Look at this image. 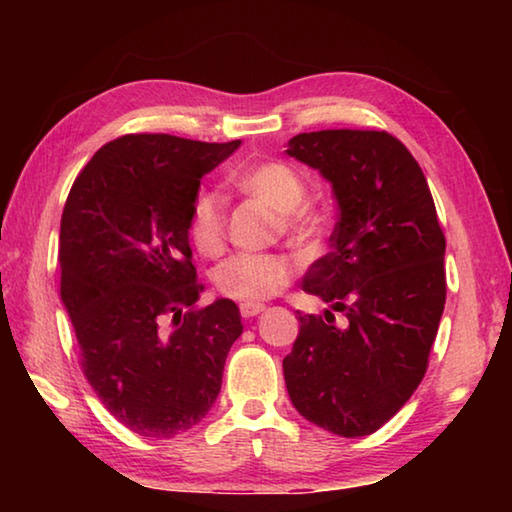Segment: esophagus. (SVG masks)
<instances>
[{
	"instance_id": "obj_1",
	"label": "esophagus",
	"mask_w": 512,
	"mask_h": 512,
	"mask_svg": "<svg viewBox=\"0 0 512 512\" xmlns=\"http://www.w3.org/2000/svg\"><path fill=\"white\" fill-rule=\"evenodd\" d=\"M239 311H241V316H244V318H253L257 314H262L264 305H262V302H241Z\"/></svg>"
}]
</instances>
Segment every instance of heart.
I'll return each instance as SVG.
<instances>
[{
    "label": "heart",
    "instance_id": "1",
    "mask_svg": "<svg viewBox=\"0 0 512 512\" xmlns=\"http://www.w3.org/2000/svg\"><path fill=\"white\" fill-rule=\"evenodd\" d=\"M244 192L255 196L273 212L284 214L282 228L300 246H311L318 239V225L307 214L296 212L305 201V183L287 162L268 160L255 164L239 176ZM189 237L205 257L219 255L225 246V214L219 192H201L192 205ZM296 266L284 255H232L214 268V287L225 298L259 302L275 296L291 282Z\"/></svg>",
    "mask_w": 512,
    "mask_h": 512
}]
</instances>
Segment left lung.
Segmentation results:
<instances>
[{
  "mask_svg": "<svg viewBox=\"0 0 512 512\" xmlns=\"http://www.w3.org/2000/svg\"><path fill=\"white\" fill-rule=\"evenodd\" d=\"M291 158L332 183V253L302 291L329 302L300 314L282 361L302 418L343 438L370 436L409 402L427 372L445 309V235L427 178L386 131H318L289 140ZM341 310L344 325H333Z\"/></svg>",
  "mask_w": 512,
  "mask_h": 512,
  "instance_id": "obj_1",
  "label": "left lung"
}]
</instances>
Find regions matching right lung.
I'll return each instance as SVG.
<instances>
[{"instance_id": "add662e5", "label": "right lung", "mask_w": 512, "mask_h": 512, "mask_svg": "<svg viewBox=\"0 0 512 512\" xmlns=\"http://www.w3.org/2000/svg\"><path fill=\"white\" fill-rule=\"evenodd\" d=\"M239 140L124 135L94 153L60 219V298L101 404L146 438L201 422L244 325L228 298L196 307L189 219L201 178Z\"/></svg>"}]
</instances>
